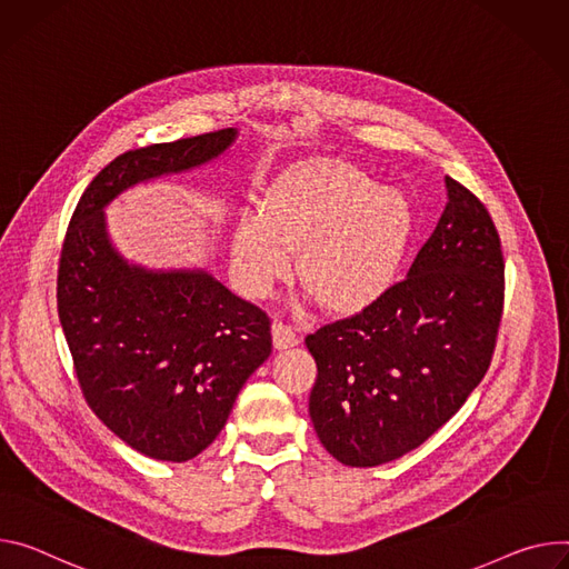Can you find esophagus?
Masks as SVG:
<instances>
[{
  "instance_id": "esophagus-1",
  "label": "esophagus",
  "mask_w": 569,
  "mask_h": 569,
  "mask_svg": "<svg viewBox=\"0 0 569 569\" xmlns=\"http://www.w3.org/2000/svg\"><path fill=\"white\" fill-rule=\"evenodd\" d=\"M272 342H274V349H290V347H295L299 342V338L283 322H274L272 325Z\"/></svg>"
}]
</instances>
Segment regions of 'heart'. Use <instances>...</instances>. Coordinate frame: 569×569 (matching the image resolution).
Listing matches in <instances>:
<instances>
[{
    "label": "heart",
    "mask_w": 569,
    "mask_h": 569,
    "mask_svg": "<svg viewBox=\"0 0 569 569\" xmlns=\"http://www.w3.org/2000/svg\"><path fill=\"white\" fill-rule=\"evenodd\" d=\"M416 236V206L395 186L340 159L306 161L277 177L261 201V218L238 222L231 268L238 286L266 297L297 272L325 311L356 316L399 281Z\"/></svg>",
    "instance_id": "obj_1"
}]
</instances>
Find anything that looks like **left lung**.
I'll return each mask as SVG.
<instances>
[{"label": "left lung", "mask_w": 569, "mask_h": 569, "mask_svg": "<svg viewBox=\"0 0 569 569\" xmlns=\"http://www.w3.org/2000/svg\"><path fill=\"white\" fill-rule=\"evenodd\" d=\"M447 206L403 281L368 311L306 336L318 363L308 412L349 468L431 438L488 372L503 308V256L486 206L445 177Z\"/></svg>", "instance_id": "left-lung-1"}]
</instances>
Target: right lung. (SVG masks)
Wrapping results in <instances>:
<instances>
[{
	"label": "right lung",
	"mask_w": 569,
	"mask_h": 569,
	"mask_svg": "<svg viewBox=\"0 0 569 569\" xmlns=\"http://www.w3.org/2000/svg\"><path fill=\"white\" fill-rule=\"evenodd\" d=\"M220 129L122 153L81 194L59 263V318L81 392L131 449L183 462L209 447L272 353L270 318L206 270H149L116 249L104 209L236 142Z\"/></svg>",
	"instance_id": "1"
}]
</instances>
